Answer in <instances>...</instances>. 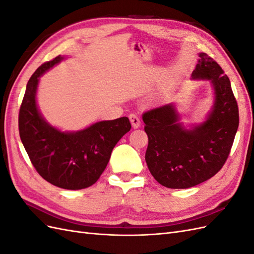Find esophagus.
I'll return each mask as SVG.
<instances>
[{
	"label": "esophagus",
	"mask_w": 254,
	"mask_h": 254,
	"mask_svg": "<svg viewBox=\"0 0 254 254\" xmlns=\"http://www.w3.org/2000/svg\"><path fill=\"white\" fill-rule=\"evenodd\" d=\"M129 120H130V123H131V126L133 128H139L141 126V121H140V118L137 117L136 114L134 113H131L129 115Z\"/></svg>",
	"instance_id": "34e87169"
}]
</instances>
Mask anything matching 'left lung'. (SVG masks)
<instances>
[{
	"mask_svg": "<svg viewBox=\"0 0 254 254\" xmlns=\"http://www.w3.org/2000/svg\"><path fill=\"white\" fill-rule=\"evenodd\" d=\"M191 79L210 80L214 89L212 109L200 124L187 128L174 104L143 114L148 135L146 163L153 178L170 189H189L216 175L228 159L240 123L231 83L216 61L199 53Z\"/></svg>",
	"mask_w": 254,
	"mask_h": 254,
	"instance_id": "obj_1",
	"label": "left lung"
}]
</instances>
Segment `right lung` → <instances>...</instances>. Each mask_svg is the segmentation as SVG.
<instances>
[{
    "mask_svg": "<svg viewBox=\"0 0 254 254\" xmlns=\"http://www.w3.org/2000/svg\"><path fill=\"white\" fill-rule=\"evenodd\" d=\"M64 57L43 64L29 78L19 112V132L36 171L53 186L81 190L94 184L112 149L131 125L128 118L101 121L78 131H61L44 120L36 94L41 76Z\"/></svg>",
    "mask_w": 254,
    "mask_h": 254,
    "instance_id": "right-lung-1",
    "label": "right lung"
}]
</instances>
